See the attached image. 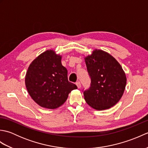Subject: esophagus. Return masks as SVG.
<instances>
[{
	"instance_id": "34e87169",
	"label": "esophagus",
	"mask_w": 148,
	"mask_h": 148,
	"mask_svg": "<svg viewBox=\"0 0 148 148\" xmlns=\"http://www.w3.org/2000/svg\"><path fill=\"white\" fill-rule=\"evenodd\" d=\"M76 84V85H77L78 88H80L81 86V83L79 82V81H77V82Z\"/></svg>"
}]
</instances>
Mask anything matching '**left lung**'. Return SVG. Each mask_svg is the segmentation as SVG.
Wrapping results in <instances>:
<instances>
[{
	"label": "left lung",
	"mask_w": 148,
	"mask_h": 148,
	"mask_svg": "<svg viewBox=\"0 0 148 148\" xmlns=\"http://www.w3.org/2000/svg\"><path fill=\"white\" fill-rule=\"evenodd\" d=\"M91 78L89 89L83 92L86 103L96 110L111 108L124 93L127 77L118 62L108 53L95 49L84 58Z\"/></svg>",
	"instance_id": "left-lung-1"
}]
</instances>
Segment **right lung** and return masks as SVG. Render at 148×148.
Instances as JSON below:
<instances>
[{
    "mask_svg": "<svg viewBox=\"0 0 148 148\" xmlns=\"http://www.w3.org/2000/svg\"><path fill=\"white\" fill-rule=\"evenodd\" d=\"M62 56L46 50L34 59L25 76L27 90L34 102L42 108L53 109L66 101L77 86L69 82L67 70L62 65Z\"/></svg>",
    "mask_w": 148,
    "mask_h": 148,
    "instance_id": "right-lung-1",
    "label": "right lung"
}]
</instances>
